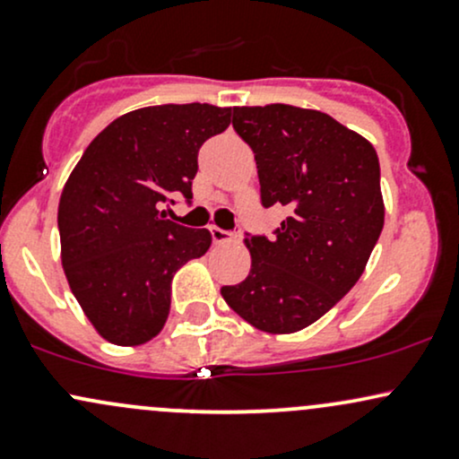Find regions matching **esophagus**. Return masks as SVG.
Wrapping results in <instances>:
<instances>
[{
    "mask_svg": "<svg viewBox=\"0 0 459 459\" xmlns=\"http://www.w3.org/2000/svg\"><path fill=\"white\" fill-rule=\"evenodd\" d=\"M212 239H213V244H229L230 239H233V235L229 233V230H222V229H218V226H212Z\"/></svg>",
    "mask_w": 459,
    "mask_h": 459,
    "instance_id": "34e87169",
    "label": "esophagus"
}]
</instances>
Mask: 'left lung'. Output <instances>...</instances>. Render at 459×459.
Wrapping results in <instances>:
<instances>
[{
	"mask_svg": "<svg viewBox=\"0 0 459 459\" xmlns=\"http://www.w3.org/2000/svg\"><path fill=\"white\" fill-rule=\"evenodd\" d=\"M233 127L255 152L263 207L289 215L272 239L246 237L250 273L222 298L255 328L291 334L365 272L384 226L380 161L371 142L317 109L235 108Z\"/></svg>",
	"mask_w": 459,
	"mask_h": 459,
	"instance_id": "obj_1",
	"label": "left lung"
}]
</instances>
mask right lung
I'll return each instance as SVG.
<instances>
[{
	"label": "right lung",
	"mask_w": 459,
	"mask_h": 459,
	"mask_svg": "<svg viewBox=\"0 0 459 459\" xmlns=\"http://www.w3.org/2000/svg\"><path fill=\"white\" fill-rule=\"evenodd\" d=\"M230 125V108L152 105L123 114L83 151L57 207L62 267L94 330L114 345L149 343L170 313V284L212 246L207 229L166 220L192 198L198 149Z\"/></svg>",
	"instance_id": "obj_1"
}]
</instances>
